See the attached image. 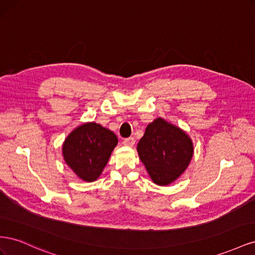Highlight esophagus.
Wrapping results in <instances>:
<instances>
[{
	"label": "esophagus",
	"instance_id": "1",
	"mask_svg": "<svg viewBox=\"0 0 255 255\" xmlns=\"http://www.w3.org/2000/svg\"><path fill=\"white\" fill-rule=\"evenodd\" d=\"M123 144L127 145V146H133L135 144V139H134L133 137L127 138V139L123 140Z\"/></svg>",
	"mask_w": 255,
	"mask_h": 255
}]
</instances>
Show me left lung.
<instances>
[{"mask_svg": "<svg viewBox=\"0 0 255 255\" xmlns=\"http://www.w3.org/2000/svg\"><path fill=\"white\" fill-rule=\"evenodd\" d=\"M137 152L153 183L166 186L179 179L189 166L194 143L184 129L156 118L145 128Z\"/></svg>", "mask_w": 255, "mask_h": 255, "instance_id": "8db88e82", "label": "left lung"}]
</instances>
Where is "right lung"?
<instances>
[{
  "instance_id": "add662e5",
  "label": "right lung",
  "mask_w": 255,
  "mask_h": 255,
  "mask_svg": "<svg viewBox=\"0 0 255 255\" xmlns=\"http://www.w3.org/2000/svg\"><path fill=\"white\" fill-rule=\"evenodd\" d=\"M118 138L96 122H85L69 134L61 146L65 163L80 180L94 182L109 163Z\"/></svg>"
}]
</instances>
